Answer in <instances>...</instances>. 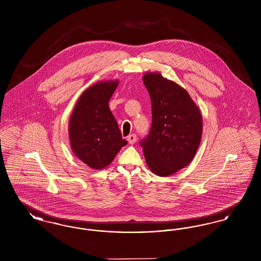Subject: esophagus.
<instances>
[{
	"mask_svg": "<svg viewBox=\"0 0 261 261\" xmlns=\"http://www.w3.org/2000/svg\"><path fill=\"white\" fill-rule=\"evenodd\" d=\"M137 136L135 134H131V135H129V136L127 137V141H128V143L130 144V145H133V144H135L136 143Z\"/></svg>",
	"mask_w": 261,
	"mask_h": 261,
	"instance_id": "34e87169",
	"label": "esophagus"
}]
</instances>
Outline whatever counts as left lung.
I'll list each match as a JSON object with an SVG mask.
<instances>
[{"instance_id": "1", "label": "left lung", "mask_w": 261, "mask_h": 261, "mask_svg": "<svg viewBox=\"0 0 261 261\" xmlns=\"http://www.w3.org/2000/svg\"><path fill=\"white\" fill-rule=\"evenodd\" d=\"M143 82L151 101V126L140 141L150 170L168 176L195 156L202 133L198 107L186 90L160 73H147Z\"/></svg>"}]
</instances>
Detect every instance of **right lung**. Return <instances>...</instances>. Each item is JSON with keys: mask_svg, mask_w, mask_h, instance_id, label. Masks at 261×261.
Instances as JSON below:
<instances>
[{"mask_svg": "<svg viewBox=\"0 0 261 261\" xmlns=\"http://www.w3.org/2000/svg\"><path fill=\"white\" fill-rule=\"evenodd\" d=\"M117 85V81H106L87 89L69 120L71 149L80 161L94 169L109 165L127 145L109 107Z\"/></svg>", "mask_w": 261, "mask_h": 261, "instance_id": "add662e5", "label": "right lung"}]
</instances>
